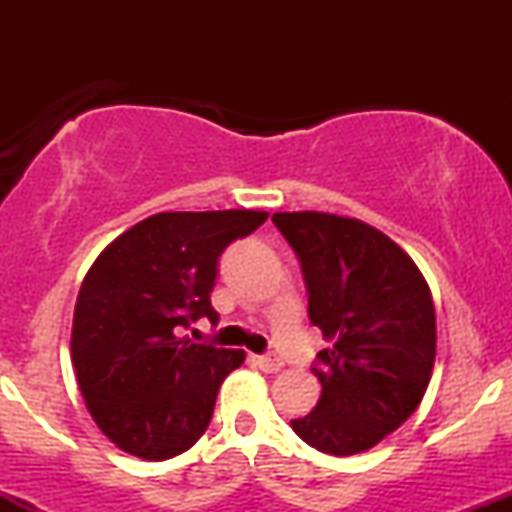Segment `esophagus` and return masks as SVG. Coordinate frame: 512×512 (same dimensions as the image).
Instances as JSON below:
<instances>
[{
	"label": "esophagus",
	"instance_id": "1",
	"mask_svg": "<svg viewBox=\"0 0 512 512\" xmlns=\"http://www.w3.org/2000/svg\"><path fill=\"white\" fill-rule=\"evenodd\" d=\"M255 363L260 366V370H264V373H276V370L284 368V361H281V356H276V354L255 356Z\"/></svg>",
	"mask_w": 512,
	"mask_h": 512
}]
</instances>
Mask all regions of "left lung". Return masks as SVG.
<instances>
[{
	"label": "left lung",
	"mask_w": 512,
	"mask_h": 512,
	"mask_svg": "<svg viewBox=\"0 0 512 512\" xmlns=\"http://www.w3.org/2000/svg\"><path fill=\"white\" fill-rule=\"evenodd\" d=\"M296 252L308 317L330 349L315 358V409L291 426L310 448L356 455L414 414L436 361V310L411 257L368 223L320 211L274 214Z\"/></svg>",
	"instance_id": "8db88e82"
}]
</instances>
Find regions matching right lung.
I'll list each match as a JSON object with an SVG mask.
<instances>
[{
  "label": "right lung",
  "instance_id": "1",
  "mask_svg": "<svg viewBox=\"0 0 512 512\" xmlns=\"http://www.w3.org/2000/svg\"><path fill=\"white\" fill-rule=\"evenodd\" d=\"M264 211H166L115 238L79 289L72 363L93 421L120 450L168 460L197 443L245 351L195 344L182 330L211 308L221 252Z\"/></svg>",
  "mask_w": 512,
  "mask_h": 512
}]
</instances>
